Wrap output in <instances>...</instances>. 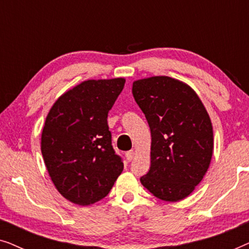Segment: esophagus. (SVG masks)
I'll list each match as a JSON object with an SVG mask.
<instances>
[{
	"label": "esophagus",
	"instance_id": "34e87169",
	"mask_svg": "<svg viewBox=\"0 0 249 249\" xmlns=\"http://www.w3.org/2000/svg\"><path fill=\"white\" fill-rule=\"evenodd\" d=\"M134 151H128L127 153H125V159H127L128 162H130L132 159H134Z\"/></svg>",
	"mask_w": 249,
	"mask_h": 249
}]
</instances>
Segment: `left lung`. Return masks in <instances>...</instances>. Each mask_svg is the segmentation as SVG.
Returning a JSON list of instances; mask_svg holds the SVG:
<instances>
[{"label":"left lung","mask_w":249,"mask_h":249,"mask_svg":"<svg viewBox=\"0 0 249 249\" xmlns=\"http://www.w3.org/2000/svg\"><path fill=\"white\" fill-rule=\"evenodd\" d=\"M136 103L151 129V166L142 185L162 200L193 193L210 166L213 128L202 101L188 85L159 76L132 84Z\"/></svg>","instance_id":"obj_1"}]
</instances>
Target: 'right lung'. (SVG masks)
Masks as SVG:
<instances>
[{
  "label": "right lung",
  "mask_w": 249,
  "mask_h": 249,
  "mask_svg": "<svg viewBox=\"0 0 249 249\" xmlns=\"http://www.w3.org/2000/svg\"><path fill=\"white\" fill-rule=\"evenodd\" d=\"M124 78L84 81L51 108L42 132V155L64 198L90 205L110 193L124 170L112 146L107 114L124 89Z\"/></svg>",
  "instance_id": "obj_1"
}]
</instances>
